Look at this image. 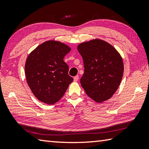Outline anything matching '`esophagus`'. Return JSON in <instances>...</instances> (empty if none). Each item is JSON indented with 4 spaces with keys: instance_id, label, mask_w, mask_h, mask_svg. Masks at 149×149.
<instances>
[{
    "instance_id": "1",
    "label": "esophagus",
    "mask_w": 149,
    "mask_h": 149,
    "mask_svg": "<svg viewBox=\"0 0 149 149\" xmlns=\"http://www.w3.org/2000/svg\"><path fill=\"white\" fill-rule=\"evenodd\" d=\"M79 80V75H76L74 77V81H77Z\"/></svg>"
}]
</instances>
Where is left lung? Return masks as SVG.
I'll return each instance as SVG.
<instances>
[{
  "label": "left lung",
  "mask_w": 149,
  "mask_h": 149,
  "mask_svg": "<svg viewBox=\"0 0 149 149\" xmlns=\"http://www.w3.org/2000/svg\"><path fill=\"white\" fill-rule=\"evenodd\" d=\"M77 50L84 68L80 80L82 87L87 95L97 102L108 100L122 81V57L109 43L99 39L79 44Z\"/></svg>",
  "instance_id": "obj_1"
}]
</instances>
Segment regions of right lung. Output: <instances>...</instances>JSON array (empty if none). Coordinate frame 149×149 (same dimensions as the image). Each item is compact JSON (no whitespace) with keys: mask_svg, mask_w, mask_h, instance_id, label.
<instances>
[{"mask_svg":"<svg viewBox=\"0 0 149 149\" xmlns=\"http://www.w3.org/2000/svg\"><path fill=\"white\" fill-rule=\"evenodd\" d=\"M70 50L64 43L50 40L41 44L28 56L25 74L30 89L39 100L55 104L74 80L63 60Z\"/></svg>","mask_w":149,"mask_h":149,"instance_id":"right-lung-1","label":"right lung"}]
</instances>
